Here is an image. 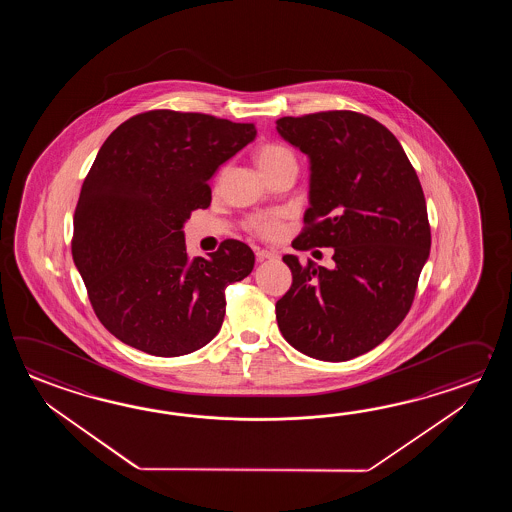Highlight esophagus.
<instances>
[{
	"label": "esophagus",
	"instance_id": "34e87169",
	"mask_svg": "<svg viewBox=\"0 0 512 512\" xmlns=\"http://www.w3.org/2000/svg\"><path fill=\"white\" fill-rule=\"evenodd\" d=\"M272 258H276V252L265 251V249L256 251V260L258 261L272 260Z\"/></svg>",
	"mask_w": 512,
	"mask_h": 512
}]
</instances>
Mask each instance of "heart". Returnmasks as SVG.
Listing matches in <instances>:
<instances>
[{
  "label": "heart",
  "mask_w": 512,
  "mask_h": 512,
  "mask_svg": "<svg viewBox=\"0 0 512 512\" xmlns=\"http://www.w3.org/2000/svg\"><path fill=\"white\" fill-rule=\"evenodd\" d=\"M256 161L260 164L263 174L271 175L283 164L296 163L294 153L283 146L280 142H263L256 148ZM245 229L251 232L252 236L261 240H272L280 234L282 221L278 214H258L245 221Z\"/></svg>",
  "instance_id": "1"
}]
</instances>
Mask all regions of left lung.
Here are the masks:
<instances>
[{
    "label": "left lung",
    "mask_w": 512,
    "mask_h": 512,
    "mask_svg": "<svg viewBox=\"0 0 512 512\" xmlns=\"http://www.w3.org/2000/svg\"><path fill=\"white\" fill-rule=\"evenodd\" d=\"M276 130L311 157V207L293 247L335 249L331 271L283 256L293 283L276 302L278 327L307 357L355 359L414 304L432 243L423 188L392 131L364 113L282 117Z\"/></svg>",
    "instance_id": "left-lung-1"
}]
</instances>
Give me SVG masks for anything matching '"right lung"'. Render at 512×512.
I'll return each instance as SVG.
<instances>
[{
	"mask_svg": "<svg viewBox=\"0 0 512 512\" xmlns=\"http://www.w3.org/2000/svg\"><path fill=\"white\" fill-rule=\"evenodd\" d=\"M256 137L252 122L150 109L109 135L80 190L71 252L111 335L155 357L203 348L225 318V289L254 267L225 240L186 254L183 223L212 199L208 179Z\"/></svg>",
	"mask_w": 512,
	"mask_h": 512,
	"instance_id": "right-lung-1",
	"label": "right lung"
}]
</instances>
